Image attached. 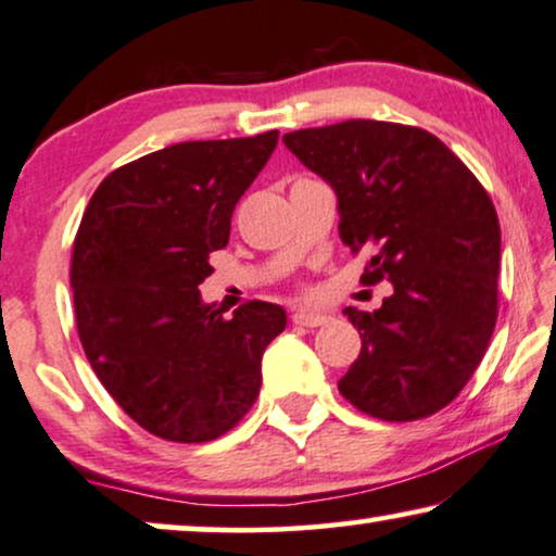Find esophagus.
I'll use <instances>...</instances> for the list:
<instances>
[{"mask_svg":"<svg viewBox=\"0 0 556 556\" xmlns=\"http://www.w3.org/2000/svg\"><path fill=\"white\" fill-rule=\"evenodd\" d=\"M328 320V315L313 313V309H298V313H292V323L302 325V328H317V325H325Z\"/></svg>","mask_w":556,"mask_h":556,"instance_id":"esophagus-1","label":"esophagus"}]
</instances>
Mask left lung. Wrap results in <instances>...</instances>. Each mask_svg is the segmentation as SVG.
I'll list each match as a JSON object with an SVG mask.
<instances>
[{"label": "left lung", "mask_w": 556, "mask_h": 556, "mask_svg": "<svg viewBox=\"0 0 556 556\" xmlns=\"http://www.w3.org/2000/svg\"><path fill=\"white\" fill-rule=\"evenodd\" d=\"M338 195L340 239L371 249L364 285H394L374 313L345 307L361 353L338 389L355 409L414 421L476 374L498 317L501 226L465 162L427 129L374 118L282 137Z\"/></svg>", "instance_id": "8db88e82"}]
</instances>
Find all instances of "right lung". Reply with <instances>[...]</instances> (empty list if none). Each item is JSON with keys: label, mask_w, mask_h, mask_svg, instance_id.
Segmentation results:
<instances>
[{"label": "right lung", "mask_w": 556, "mask_h": 556, "mask_svg": "<svg viewBox=\"0 0 556 556\" xmlns=\"http://www.w3.org/2000/svg\"><path fill=\"white\" fill-rule=\"evenodd\" d=\"M277 139L274 129L144 154L103 177L80 218L71 258L80 345L111 399L154 438L211 442L256 402L285 309L249 300L224 317L198 287Z\"/></svg>", "instance_id": "1"}]
</instances>
